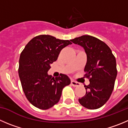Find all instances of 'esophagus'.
Returning <instances> with one entry per match:
<instances>
[{
    "label": "esophagus",
    "instance_id": "34e87169",
    "mask_svg": "<svg viewBox=\"0 0 128 128\" xmlns=\"http://www.w3.org/2000/svg\"><path fill=\"white\" fill-rule=\"evenodd\" d=\"M71 84H72L73 86L76 87V86H80V83H78V82H76L74 80H71Z\"/></svg>",
    "mask_w": 128,
    "mask_h": 128
}]
</instances>
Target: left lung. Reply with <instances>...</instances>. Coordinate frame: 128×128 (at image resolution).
Returning a JSON list of instances; mask_svg holds the SVG:
<instances>
[{"instance_id": "8db88e82", "label": "left lung", "mask_w": 128, "mask_h": 128, "mask_svg": "<svg viewBox=\"0 0 128 128\" xmlns=\"http://www.w3.org/2000/svg\"><path fill=\"white\" fill-rule=\"evenodd\" d=\"M71 41L83 46L87 56L84 71L90 84L84 86L86 94L78 99L79 102L88 109L100 108L114 90L118 74L115 57L106 43L92 36L83 35Z\"/></svg>"}]
</instances>
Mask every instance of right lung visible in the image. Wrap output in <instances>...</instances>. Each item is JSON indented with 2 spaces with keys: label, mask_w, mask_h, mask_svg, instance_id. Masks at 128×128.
<instances>
[{
  "label": "right lung",
  "mask_w": 128,
  "mask_h": 128,
  "mask_svg": "<svg viewBox=\"0 0 128 128\" xmlns=\"http://www.w3.org/2000/svg\"><path fill=\"white\" fill-rule=\"evenodd\" d=\"M71 44L41 34L32 38L21 53L19 76L26 98L34 107L42 110L53 107L60 100L63 88L71 83L66 74L54 78L47 72L61 50Z\"/></svg>",
  "instance_id": "obj_1"
}]
</instances>
